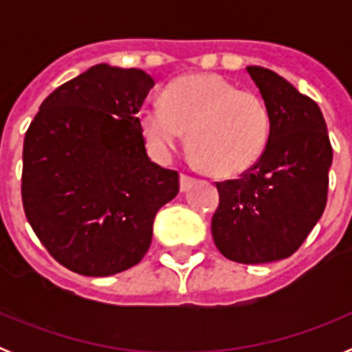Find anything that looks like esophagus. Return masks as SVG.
Segmentation results:
<instances>
[{
	"label": "esophagus",
	"mask_w": 352,
	"mask_h": 352,
	"mask_svg": "<svg viewBox=\"0 0 352 352\" xmlns=\"http://www.w3.org/2000/svg\"><path fill=\"white\" fill-rule=\"evenodd\" d=\"M194 183H195V178L188 176V174H182V176H179V188H182V192L188 190Z\"/></svg>",
	"instance_id": "1"
}]
</instances>
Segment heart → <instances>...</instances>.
<instances>
[{"label": "heart", "mask_w": 352, "mask_h": 352, "mask_svg": "<svg viewBox=\"0 0 352 352\" xmlns=\"http://www.w3.org/2000/svg\"><path fill=\"white\" fill-rule=\"evenodd\" d=\"M139 121L158 157H169L188 132V148L214 176L250 169L263 157L272 132L266 102L217 74L176 79L162 95V104L142 109Z\"/></svg>", "instance_id": "b5f03b06"}]
</instances>
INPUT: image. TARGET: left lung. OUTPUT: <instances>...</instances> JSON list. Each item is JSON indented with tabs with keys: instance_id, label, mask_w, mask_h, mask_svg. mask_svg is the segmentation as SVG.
<instances>
[{
	"instance_id": "1",
	"label": "left lung",
	"mask_w": 352,
	"mask_h": 352,
	"mask_svg": "<svg viewBox=\"0 0 352 352\" xmlns=\"http://www.w3.org/2000/svg\"><path fill=\"white\" fill-rule=\"evenodd\" d=\"M272 114L263 157L238 179L217 183L211 234L227 259L263 264L292 256L321 219L333 158L321 109L291 82L247 67Z\"/></svg>"
}]
</instances>
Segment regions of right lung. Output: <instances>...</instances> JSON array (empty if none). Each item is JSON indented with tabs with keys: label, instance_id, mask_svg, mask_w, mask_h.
<instances>
[{
	"label": "right lung",
	"instance_id": "right-lung-1",
	"mask_svg": "<svg viewBox=\"0 0 352 352\" xmlns=\"http://www.w3.org/2000/svg\"><path fill=\"white\" fill-rule=\"evenodd\" d=\"M153 77L100 63L42 102L24 138L23 206L47 252L70 272L109 276L146 256L178 170L149 160L138 113Z\"/></svg>",
	"mask_w": 352,
	"mask_h": 352
}]
</instances>
